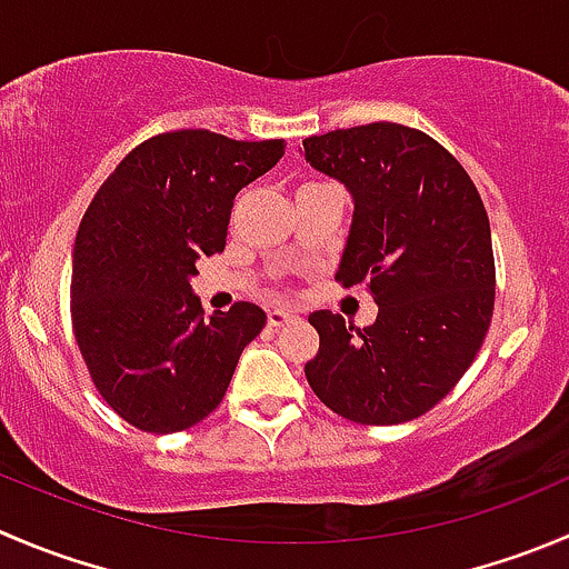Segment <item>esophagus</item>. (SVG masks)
Returning a JSON list of instances; mask_svg holds the SVG:
<instances>
[{
    "instance_id": "esophagus-1",
    "label": "esophagus",
    "mask_w": 569,
    "mask_h": 569,
    "mask_svg": "<svg viewBox=\"0 0 569 569\" xmlns=\"http://www.w3.org/2000/svg\"><path fill=\"white\" fill-rule=\"evenodd\" d=\"M267 322H269V328H283V325L295 322V313L286 311V308H274V311H269Z\"/></svg>"
}]
</instances>
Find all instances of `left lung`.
Masks as SVG:
<instances>
[{
    "label": "left lung",
    "mask_w": 569,
    "mask_h": 569,
    "mask_svg": "<svg viewBox=\"0 0 569 569\" xmlns=\"http://www.w3.org/2000/svg\"><path fill=\"white\" fill-rule=\"evenodd\" d=\"M317 172L352 197L336 278L369 283L378 317L352 328L313 311V395L345 419L397 425L437 406L461 380L492 322V230L459 161L411 127L375 124L302 141Z\"/></svg>",
    "instance_id": "obj_1"
}]
</instances>
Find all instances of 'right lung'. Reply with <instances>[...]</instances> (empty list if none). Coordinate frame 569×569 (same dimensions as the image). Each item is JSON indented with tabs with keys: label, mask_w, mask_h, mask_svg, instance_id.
Segmentation results:
<instances>
[{
	"label": "right lung",
	"mask_w": 569,
	"mask_h": 569,
	"mask_svg": "<svg viewBox=\"0 0 569 569\" xmlns=\"http://www.w3.org/2000/svg\"><path fill=\"white\" fill-rule=\"evenodd\" d=\"M286 144L208 130L138 144L97 191L71 258V325L93 386L147 433H178L222 402L267 325L256 302L202 317L197 261L224 250L233 200Z\"/></svg>",
	"instance_id": "1"
}]
</instances>
